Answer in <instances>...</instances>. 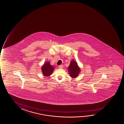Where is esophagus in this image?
Here are the masks:
<instances>
[{
  "label": "esophagus",
  "mask_w": 124,
  "mask_h": 124,
  "mask_svg": "<svg viewBox=\"0 0 124 124\" xmlns=\"http://www.w3.org/2000/svg\"><path fill=\"white\" fill-rule=\"evenodd\" d=\"M58 67H59V69H63V66L62 65H60V66H58Z\"/></svg>",
  "instance_id": "34e87169"
}]
</instances>
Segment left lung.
<instances>
[{
	"label": "left lung",
	"mask_w": 124,
	"mask_h": 124,
	"mask_svg": "<svg viewBox=\"0 0 124 124\" xmlns=\"http://www.w3.org/2000/svg\"><path fill=\"white\" fill-rule=\"evenodd\" d=\"M68 69L70 76L72 78H75L78 76L80 71V69L78 66V63L74 60L71 61Z\"/></svg>",
	"instance_id": "left-lung-1"
}]
</instances>
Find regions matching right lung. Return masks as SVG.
Listing matches in <instances>:
<instances>
[{
	"label": "right lung",
	"instance_id": "right-lung-1",
	"mask_svg": "<svg viewBox=\"0 0 124 124\" xmlns=\"http://www.w3.org/2000/svg\"><path fill=\"white\" fill-rule=\"evenodd\" d=\"M54 70V67L50 65L49 62H46L41 67L43 74L46 77L52 75Z\"/></svg>",
	"mask_w": 124,
	"mask_h": 124
}]
</instances>
